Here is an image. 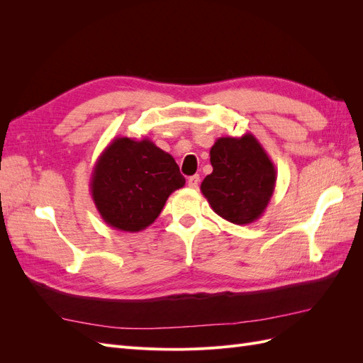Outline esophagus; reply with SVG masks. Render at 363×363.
Segmentation results:
<instances>
[{
  "label": "esophagus",
  "instance_id": "esophagus-1",
  "mask_svg": "<svg viewBox=\"0 0 363 363\" xmlns=\"http://www.w3.org/2000/svg\"><path fill=\"white\" fill-rule=\"evenodd\" d=\"M199 183H200V175L199 174L191 175V177L188 179V184H189V188H192V189L199 188Z\"/></svg>",
  "mask_w": 363,
  "mask_h": 363
}]
</instances>
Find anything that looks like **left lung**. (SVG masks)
<instances>
[{"label": "left lung", "instance_id": "8db88e82", "mask_svg": "<svg viewBox=\"0 0 363 363\" xmlns=\"http://www.w3.org/2000/svg\"><path fill=\"white\" fill-rule=\"evenodd\" d=\"M212 174L201 183V194L225 221L247 225L259 219L276 189L277 172L255 135L224 136L211 148Z\"/></svg>", "mask_w": 363, "mask_h": 363}]
</instances>
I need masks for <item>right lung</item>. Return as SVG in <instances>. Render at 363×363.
Here are the masks:
<instances>
[{"instance_id":"1","label":"right lung","mask_w":363,"mask_h":363,"mask_svg":"<svg viewBox=\"0 0 363 363\" xmlns=\"http://www.w3.org/2000/svg\"><path fill=\"white\" fill-rule=\"evenodd\" d=\"M186 183L179 164L148 138H115L96 159L91 195L103 221L140 232L156 221L168 196Z\"/></svg>"}]
</instances>
